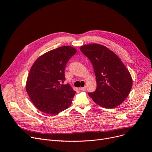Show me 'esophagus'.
Instances as JSON below:
<instances>
[{"instance_id": "1", "label": "esophagus", "mask_w": 152, "mask_h": 152, "mask_svg": "<svg viewBox=\"0 0 152 152\" xmlns=\"http://www.w3.org/2000/svg\"><path fill=\"white\" fill-rule=\"evenodd\" d=\"M80 90L82 91H85L86 90V86H84V87H81Z\"/></svg>"}]
</instances>
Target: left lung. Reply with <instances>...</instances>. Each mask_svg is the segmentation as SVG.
<instances>
[{
	"label": "left lung",
	"instance_id": "left-lung-1",
	"mask_svg": "<svg viewBox=\"0 0 152 152\" xmlns=\"http://www.w3.org/2000/svg\"><path fill=\"white\" fill-rule=\"evenodd\" d=\"M80 50L92 63L96 76L97 89L88 93L102 107L114 108L125 100L132 86L128 69L118 55L99 44L83 45Z\"/></svg>",
	"mask_w": 152,
	"mask_h": 152
}]
</instances>
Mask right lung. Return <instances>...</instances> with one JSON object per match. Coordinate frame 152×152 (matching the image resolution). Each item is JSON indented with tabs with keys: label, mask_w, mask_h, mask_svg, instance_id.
<instances>
[{
	"label": "right lung",
	"mask_w": 152,
	"mask_h": 152,
	"mask_svg": "<svg viewBox=\"0 0 152 152\" xmlns=\"http://www.w3.org/2000/svg\"><path fill=\"white\" fill-rule=\"evenodd\" d=\"M75 48L62 46L43 54L31 66L26 89L34 105L43 113L57 115L70 107L76 92L64 84L65 68L76 53Z\"/></svg>",
	"instance_id": "1"
}]
</instances>
